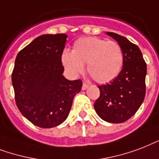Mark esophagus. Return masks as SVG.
I'll use <instances>...</instances> for the list:
<instances>
[{
  "label": "esophagus",
  "mask_w": 159,
  "mask_h": 159,
  "mask_svg": "<svg viewBox=\"0 0 159 159\" xmlns=\"http://www.w3.org/2000/svg\"><path fill=\"white\" fill-rule=\"evenodd\" d=\"M89 84L87 83H85V82H84L83 83V85H82V89L83 90H85V89H87L89 88Z\"/></svg>",
  "instance_id": "obj_1"
}]
</instances>
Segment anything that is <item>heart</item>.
Segmentation results:
<instances>
[{"mask_svg":"<svg viewBox=\"0 0 159 159\" xmlns=\"http://www.w3.org/2000/svg\"><path fill=\"white\" fill-rule=\"evenodd\" d=\"M64 67L74 76L84 71L98 83H107L119 75L124 65V54L115 41L98 37H83L76 40L71 52L61 56Z\"/></svg>","mask_w":159,"mask_h":159,"instance_id":"b5f03b06","label":"heart"}]
</instances>
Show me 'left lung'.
Masks as SVG:
<instances>
[{"label": "left lung", "instance_id": "left-lung-1", "mask_svg": "<svg viewBox=\"0 0 159 159\" xmlns=\"http://www.w3.org/2000/svg\"><path fill=\"white\" fill-rule=\"evenodd\" d=\"M106 34L120 45L124 65L119 75L110 83L98 86L100 94L93 107L103 120L119 124L130 119L144 99L147 65L138 45L116 33Z\"/></svg>", "mask_w": 159, "mask_h": 159}]
</instances>
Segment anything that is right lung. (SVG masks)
<instances>
[{
    "instance_id": "1",
    "label": "right lung",
    "mask_w": 159,
    "mask_h": 159,
    "mask_svg": "<svg viewBox=\"0 0 159 159\" xmlns=\"http://www.w3.org/2000/svg\"><path fill=\"white\" fill-rule=\"evenodd\" d=\"M67 35H42L17 55L11 75L15 100L20 112L35 126L50 129L62 124L74 97L80 92V80L63 75L61 55Z\"/></svg>"
}]
</instances>
